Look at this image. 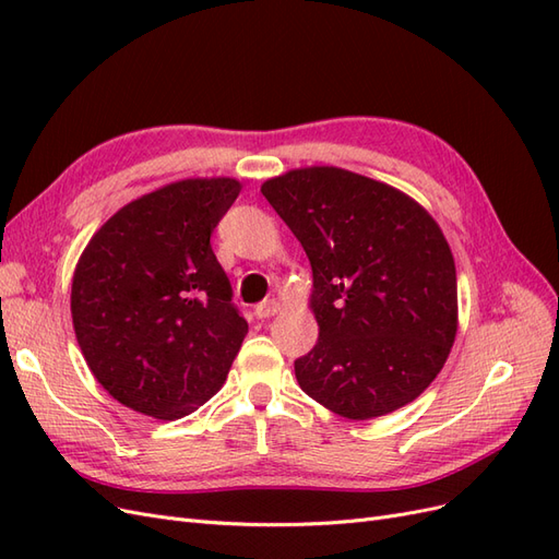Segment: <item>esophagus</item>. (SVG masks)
I'll return each instance as SVG.
<instances>
[{"instance_id":"obj_1","label":"esophagus","mask_w":559,"mask_h":559,"mask_svg":"<svg viewBox=\"0 0 559 559\" xmlns=\"http://www.w3.org/2000/svg\"><path fill=\"white\" fill-rule=\"evenodd\" d=\"M282 310V306H280V300H275V298H270V300H263V302H259L257 306V317L259 319H267V317H273V314H277Z\"/></svg>"}]
</instances>
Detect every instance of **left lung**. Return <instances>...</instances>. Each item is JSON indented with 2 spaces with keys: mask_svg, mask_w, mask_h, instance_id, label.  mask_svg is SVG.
<instances>
[{
  "mask_svg": "<svg viewBox=\"0 0 559 559\" xmlns=\"http://www.w3.org/2000/svg\"><path fill=\"white\" fill-rule=\"evenodd\" d=\"M312 265L319 337L296 359L302 392L347 419L415 401L454 345L456 270L436 218L394 186L333 165L261 183Z\"/></svg>",
  "mask_w": 559,
  "mask_h": 559,
  "instance_id": "obj_1",
  "label": "left lung"
}]
</instances>
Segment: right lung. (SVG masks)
<instances>
[{
	"mask_svg": "<svg viewBox=\"0 0 559 559\" xmlns=\"http://www.w3.org/2000/svg\"><path fill=\"white\" fill-rule=\"evenodd\" d=\"M240 191L233 177L165 183L109 216L81 251L76 343L126 408L173 421L224 386L249 326L210 235Z\"/></svg>",
	"mask_w": 559,
	"mask_h": 559,
	"instance_id": "add662e5",
	"label": "right lung"
}]
</instances>
